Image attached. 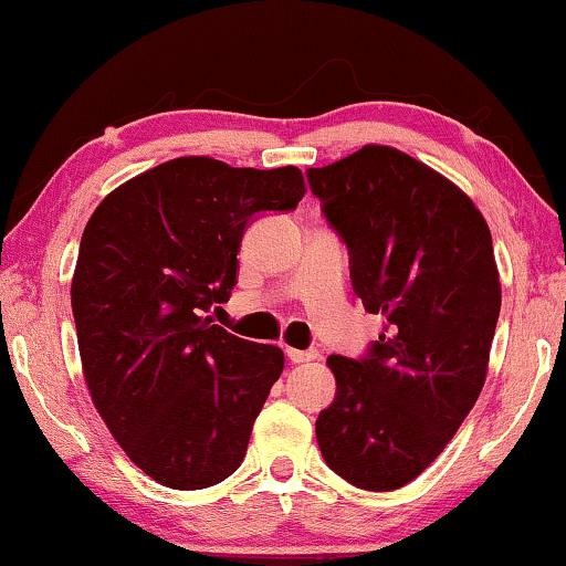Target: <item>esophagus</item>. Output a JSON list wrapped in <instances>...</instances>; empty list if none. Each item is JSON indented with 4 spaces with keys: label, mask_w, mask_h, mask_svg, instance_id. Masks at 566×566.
<instances>
[{
    "label": "esophagus",
    "mask_w": 566,
    "mask_h": 566,
    "mask_svg": "<svg viewBox=\"0 0 566 566\" xmlns=\"http://www.w3.org/2000/svg\"><path fill=\"white\" fill-rule=\"evenodd\" d=\"M286 357H290L292 364H304V361H314L319 357L314 349H294V347H286Z\"/></svg>",
    "instance_id": "esophagus-1"
}]
</instances>
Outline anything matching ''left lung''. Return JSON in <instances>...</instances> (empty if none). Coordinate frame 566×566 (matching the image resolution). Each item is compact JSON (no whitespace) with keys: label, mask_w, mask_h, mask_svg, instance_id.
I'll return each instance as SVG.
<instances>
[{"label":"left lung","mask_w":566,"mask_h":566,"mask_svg":"<svg viewBox=\"0 0 566 566\" xmlns=\"http://www.w3.org/2000/svg\"><path fill=\"white\" fill-rule=\"evenodd\" d=\"M306 177L349 247L354 292L385 317L369 357L327 359L337 397L317 442L349 484L391 492L442 454L484 387L502 306L492 234L454 181L395 147Z\"/></svg>","instance_id":"1"}]
</instances>
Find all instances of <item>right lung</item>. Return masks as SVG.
Instances as JSON below:
<instances>
[{
    "instance_id": "1",
    "label": "right lung",
    "mask_w": 566,
    "mask_h": 566,
    "mask_svg": "<svg viewBox=\"0 0 566 566\" xmlns=\"http://www.w3.org/2000/svg\"><path fill=\"white\" fill-rule=\"evenodd\" d=\"M304 191L292 165L177 157L109 191L84 227L72 276L82 375L112 437L155 482L205 490L242 464L284 352L205 312L234 290L249 219L294 209Z\"/></svg>"
}]
</instances>
